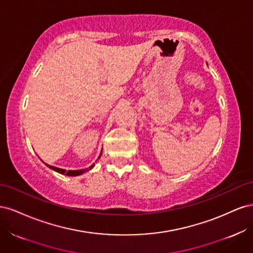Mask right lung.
Returning a JSON list of instances; mask_svg holds the SVG:
<instances>
[{
  "mask_svg": "<svg viewBox=\"0 0 253 253\" xmlns=\"http://www.w3.org/2000/svg\"><path fill=\"white\" fill-rule=\"evenodd\" d=\"M45 165H46L47 167H49L50 169H52V170H55V171H57V172H59V173H61V174L68 175V176H77V175H80V174H82V173H84V172H86V171L90 170L91 168L94 167V164H93L89 168H86V169H82V170H68V171H66V170H64V169H60V168L52 167V166H49V165H47V164H45Z\"/></svg>",
  "mask_w": 253,
  "mask_h": 253,
  "instance_id": "add662e5",
  "label": "right lung"
}]
</instances>
